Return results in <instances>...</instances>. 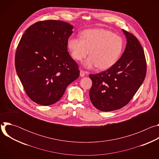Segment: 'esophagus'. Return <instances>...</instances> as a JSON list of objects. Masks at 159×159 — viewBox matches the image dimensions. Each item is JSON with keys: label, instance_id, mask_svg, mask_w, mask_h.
Here are the masks:
<instances>
[{"label": "esophagus", "instance_id": "34e87169", "mask_svg": "<svg viewBox=\"0 0 159 159\" xmlns=\"http://www.w3.org/2000/svg\"><path fill=\"white\" fill-rule=\"evenodd\" d=\"M87 74V73H86L85 72L83 71V70H80V76L81 77H84V76L85 75V74Z\"/></svg>", "mask_w": 159, "mask_h": 159}]
</instances>
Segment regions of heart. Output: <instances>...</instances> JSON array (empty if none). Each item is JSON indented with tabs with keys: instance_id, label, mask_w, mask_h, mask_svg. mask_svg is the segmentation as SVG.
I'll use <instances>...</instances> for the list:
<instances>
[{
	"instance_id": "heart-1",
	"label": "heart",
	"mask_w": 159,
	"mask_h": 159,
	"mask_svg": "<svg viewBox=\"0 0 159 159\" xmlns=\"http://www.w3.org/2000/svg\"><path fill=\"white\" fill-rule=\"evenodd\" d=\"M67 47L73 58L82 61L88 54L83 66L90 69L98 67L107 70L114 66L120 59L123 49L121 37L112 32L101 28L84 31L81 38L70 37Z\"/></svg>"
}]
</instances>
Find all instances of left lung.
Returning <instances> with one entry per match:
<instances>
[{
    "label": "left lung",
    "instance_id": "8db88e82",
    "mask_svg": "<svg viewBox=\"0 0 159 159\" xmlns=\"http://www.w3.org/2000/svg\"><path fill=\"white\" fill-rule=\"evenodd\" d=\"M126 39L125 50L117 63L106 71L90 74L93 85L89 97L102 111L126 106L142 84L147 70L144 51L134 36L122 30Z\"/></svg>",
    "mask_w": 159,
    "mask_h": 159
}]
</instances>
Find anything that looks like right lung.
<instances>
[{"instance_id": "obj_1", "label": "right lung", "mask_w": 159, "mask_h": 159, "mask_svg": "<svg viewBox=\"0 0 159 159\" xmlns=\"http://www.w3.org/2000/svg\"><path fill=\"white\" fill-rule=\"evenodd\" d=\"M73 28L61 20L39 21L21 37L15 57L16 72L29 98L38 104L59 101L79 77L78 65L67 52Z\"/></svg>"}]
</instances>
